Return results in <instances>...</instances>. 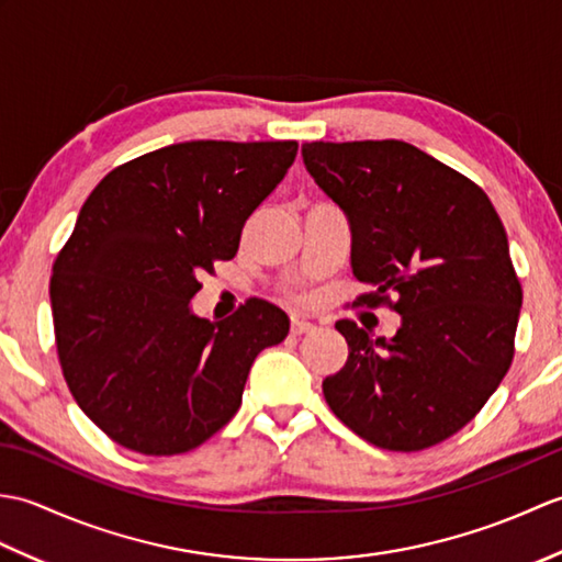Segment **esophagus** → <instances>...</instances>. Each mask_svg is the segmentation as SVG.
Masks as SVG:
<instances>
[{"mask_svg": "<svg viewBox=\"0 0 562 562\" xmlns=\"http://www.w3.org/2000/svg\"><path fill=\"white\" fill-rule=\"evenodd\" d=\"M314 330L316 326L308 324V321H300V318L292 321V336H306V333H314Z\"/></svg>", "mask_w": 562, "mask_h": 562, "instance_id": "obj_1", "label": "esophagus"}]
</instances>
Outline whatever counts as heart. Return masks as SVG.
<instances>
[{
    "label": "heart",
    "mask_w": 562,
    "mask_h": 562,
    "mask_svg": "<svg viewBox=\"0 0 562 562\" xmlns=\"http://www.w3.org/2000/svg\"><path fill=\"white\" fill-rule=\"evenodd\" d=\"M292 296L296 302H306V294L304 292H292Z\"/></svg>",
    "instance_id": "obj_1"
}]
</instances>
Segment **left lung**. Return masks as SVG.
<instances>
[{
	"instance_id": "8db88e82",
	"label": "left lung",
	"mask_w": 562,
	"mask_h": 562,
	"mask_svg": "<svg viewBox=\"0 0 562 562\" xmlns=\"http://www.w3.org/2000/svg\"><path fill=\"white\" fill-rule=\"evenodd\" d=\"M316 183L352 226V306L401 314L391 340L342 318L328 408L369 445L423 451L481 413L515 357L521 284L505 226L471 178L401 139L312 142Z\"/></svg>"
}]
</instances>
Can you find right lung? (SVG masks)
I'll list each match as a JSON object with an SVG mask.
<instances>
[{
  "mask_svg": "<svg viewBox=\"0 0 562 562\" xmlns=\"http://www.w3.org/2000/svg\"><path fill=\"white\" fill-rule=\"evenodd\" d=\"M294 139H195L115 166L91 190L50 274L57 360L79 408L147 457L200 447L241 405L260 350L290 333L278 306L190 314L202 272L232 260Z\"/></svg>",
  "mask_w": 562,
  "mask_h": 562,
  "instance_id": "obj_1",
  "label": "right lung"
}]
</instances>
